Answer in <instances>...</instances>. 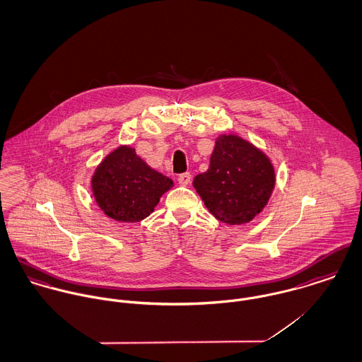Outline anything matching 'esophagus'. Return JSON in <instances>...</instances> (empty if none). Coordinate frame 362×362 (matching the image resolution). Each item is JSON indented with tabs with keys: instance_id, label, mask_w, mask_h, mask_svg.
<instances>
[{
	"instance_id": "esophagus-1",
	"label": "esophagus",
	"mask_w": 362,
	"mask_h": 362,
	"mask_svg": "<svg viewBox=\"0 0 362 362\" xmlns=\"http://www.w3.org/2000/svg\"><path fill=\"white\" fill-rule=\"evenodd\" d=\"M190 180H192V175H190L189 172L182 173V175H179V177H177V182H179V185H182V186H187V185L190 183Z\"/></svg>"
}]
</instances>
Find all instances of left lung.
Returning <instances> with one entry per match:
<instances>
[{
  "label": "left lung",
  "instance_id": "8db88e82",
  "mask_svg": "<svg viewBox=\"0 0 362 362\" xmlns=\"http://www.w3.org/2000/svg\"><path fill=\"white\" fill-rule=\"evenodd\" d=\"M275 180L274 165L259 148L236 134H221L208 170L194 177L193 186L216 219L243 225L268 204Z\"/></svg>",
  "mask_w": 362,
  "mask_h": 362
}]
</instances>
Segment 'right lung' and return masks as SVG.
<instances>
[{
	"label": "right lung",
	"mask_w": 362,
	"mask_h": 362,
	"mask_svg": "<svg viewBox=\"0 0 362 362\" xmlns=\"http://www.w3.org/2000/svg\"><path fill=\"white\" fill-rule=\"evenodd\" d=\"M172 187V179L148 166L127 146L110 153L91 177L95 202L105 215L119 222L143 221Z\"/></svg>",
	"instance_id": "1"
}]
</instances>
